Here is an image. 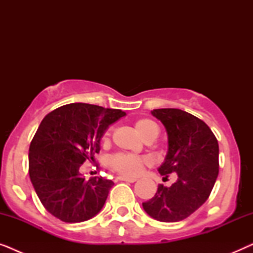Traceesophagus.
Listing matches in <instances>:
<instances>
[{"mask_svg":"<svg viewBox=\"0 0 253 253\" xmlns=\"http://www.w3.org/2000/svg\"><path fill=\"white\" fill-rule=\"evenodd\" d=\"M117 179H119V181H124V182H129V183H133L137 181V178H130V177H126V176H119Z\"/></svg>","mask_w":253,"mask_h":253,"instance_id":"esophagus-1","label":"esophagus"}]
</instances>
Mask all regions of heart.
<instances>
[{
  "mask_svg": "<svg viewBox=\"0 0 253 253\" xmlns=\"http://www.w3.org/2000/svg\"><path fill=\"white\" fill-rule=\"evenodd\" d=\"M134 130L139 134L141 139H155L159 133V127L152 120L148 119H139L134 122ZM109 140V130L105 131L102 136L103 143H108ZM148 162L146 158L138 157V155L131 154H123L116 153L109 158V167L119 172L121 175L129 176H137L141 171V169Z\"/></svg>",
  "mask_w": 253,
  "mask_h": 253,
  "instance_id": "b5f03b06",
  "label": "heart"
}]
</instances>
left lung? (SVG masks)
<instances>
[{
	"label": "left lung",
	"instance_id": "1",
	"mask_svg": "<svg viewBox=\"0 0 253 253\" xmlns=\"http://www.w3.org/2000/svg\"><path fill=\"white\" fill-rule=\"evenodd\" d=\"M168 134V153L159 172L172 174L170 186L158 185L153 198L143 203L148 215L161 222H177L209 199L219 174V144L209 126L181 109L152 110Z\"/></svg>",
	"mask_w": 253,
	"mask_h": 253
}]
</instances>
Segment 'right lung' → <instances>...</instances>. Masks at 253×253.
<instances>
[{
    "mask_svg": "<svg viewBox=\"0 0 253 253\" xmlns=\"http://www.w3.org/2000/svg\"><path fill=\"white\" fill-rule=\"evenodd\" d=\"M126 113L89 103H69L44 116L30 145L29 174L44 209L63 222H83L105 205L112 179H85L79 168L100 152L108 126Z\"/></svg>",
    "mask_w": 253,
    "mask_h": 253,
    "instance_id": "right-lung-1",
    "label": "right lung"
}]
</instances>
